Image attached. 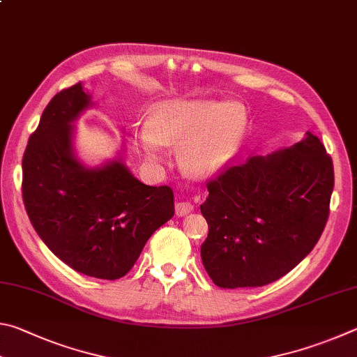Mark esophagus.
<instances>
[{"instance_id":"34e87169","label":"esophagus","mask_w":357,"mask_h":357,"mask_svg":"<svg viewBox=\"0 0 357 357\" xmlns=\"http://www.w3.org/2000/svg\"><path fill=\"white\" fill-rule=\"evenodd\" d=\"M192 208H195V205H192L190 201H180L175 204V213H177V216L188 215L191 213Z\"/></svg>"}]
</instances>
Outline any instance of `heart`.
I'll return each instance as SVG.
<instances>
[{
    "instance_id": "heart-1",
    "label": "heart",
    "mask_w": 357,
    "mask_h": 357,
    "mask_svg": "<svg viewBox=\"0 0 357 357\" xmlns=\"http://www.w3.org/2000/svg\"><path fill=\"white\" fill-rule=\"evenodd\" d=\"M246 127V111L236 102L171 100L150 112L146 127L135 131L133 141L149 161L161 160L162 146L180 147L186 171L208 177L235 158Z\"/></svg>"
}]
</instances>
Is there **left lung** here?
Segmentation results:
<instances>
[{
    "instance_id": "8db88e82",
    "label": "left lung",
    "mask_w": 357,
    "mask_h": 357,
    "mask_svg": "<svg viewBox=\"0 0 357 357\" xmlns=\"http://www.w3.org/2000/svg\"><path fill=\"white\" fill-rule=\"evenodd\" d=\"M207 188L205 271L222 289L261 287L291 271L320 240L334 190L333 160L307 131L290 147L229 167Z\"/></svg>"
}]
</instances>
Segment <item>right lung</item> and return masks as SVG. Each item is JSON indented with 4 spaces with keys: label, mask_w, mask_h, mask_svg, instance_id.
Returning <instances> with one entry per match:
<instances>
[{
    "label": "right lung",
    "mask_w": 357,
    "mask_h": 357,
    "mask_svg": "<svg viewBox=\"0 0 357 357\" xmlns=\"http://www.w3.org/2000/svg\"><path fill=\"white\" fill-rule=\"evenodd\" d=\"M92 106L83 83L52 98L23 155L22 192L31 224L56 257L86 276L114 280L174 216V192L139 182L123 146L102 165L79 158L75 122Z\"/></svg>",
    "instance_id": "add662e5"
}]
</instances>
